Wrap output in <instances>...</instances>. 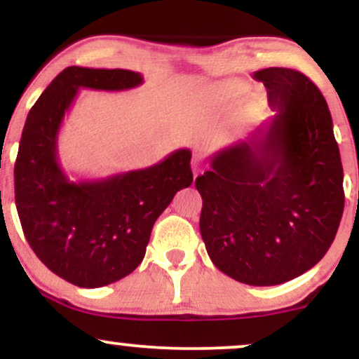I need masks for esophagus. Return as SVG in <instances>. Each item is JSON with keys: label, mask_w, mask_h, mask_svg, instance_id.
<instances>
[{"label": "esophagus", "mask_w": 359, "mask_h": 359, "mask_svg": "<svg viewBox=\"0 0 359 359\" xmlns=\"http://www.w3.org/2000/svg\"><path fill=\"white\" fill-rule=\"evenodd\" d=\"M192 168H194V180H196L197 174H199V172H201V156L199 155H194Z\"/></svg>", "instance_id": "34e87169"}]
</instances>
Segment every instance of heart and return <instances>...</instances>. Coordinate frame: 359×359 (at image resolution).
<instances>
[{
    "label": "heart",
    "instance_id": "b5f03b06",
    "mask_svg": "<svg viewBox=\"0 0 359 359\" xmlns=\"http://www.w3.org/2000/svg\"><path fill=\"white\" fill-rule=\"evenodd\" d=\"M248 90V86L241 81H228L217 90V100L219 101H233L241 97Z\"/></svg>",
    "mask_w": 359,
    "mask_h": 359
}]
</instances>
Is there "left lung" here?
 I'll return each instance as SVG.
<instances>
[{"mask_svg": "<svg viewBox=\"0 0 359 359\" xmlns=\"http://www.w3.org/2000/svg\"><path fill=\"white\" fill-rule=\"evenodd\" d=\"M275 116L221 148L196 179L201 236L214 265L246 285H278L311 270L334 241L344 209L343 163L327 102L302 72L269 67Z\"/></svg>", "mask_w": 359, "mask_h": 359, "instance_id": "obj_1", "label": "left lung"}]
</instances>
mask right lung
<instances>
[{
  "label": "right lung",
  "instance_id": "1",
  "mask_svg": "<svg viewBox=\"0 0 359 359\" xmlns=\"http://www.w3.org/2000/svg\"><path fill=\"white\" fill-rule=\"evenodd\" d=\"M143 82L126 69H64L28 113L15 163V203L28 245L48 270L82 288L118 282L142 263L156 217L192 184L191 150L97 180L62 170L57 137L79 89L126 90Z\"/></svg>",
  "mask_w": 359,
  "mask_h": 359
}]
</instances>
